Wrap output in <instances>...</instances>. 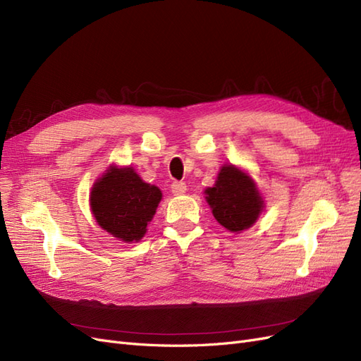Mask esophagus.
<instances>
[{
  "label": "esophagus",
  "mask_w": 361,
  "mask_h": 361,
  "mask_svg": "<svg viewBox=\"0 0 361 361\" xmlns=\"http://www.w3.org/2000/svg\"><path fill=\"white\" fill-rule=\"evenodd\" d=\"M185 191H187V183L185 182H173L171 183V192L174 195H182Z\"/></svg>",
  "instance_id": "34e87169"
}]
</instances>
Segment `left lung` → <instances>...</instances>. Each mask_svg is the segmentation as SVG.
<instances>
[{
  "label": "left lung",
  "instance_id": "obj_1",
  "mask_svg": "<svg viewBox=\"0 0 361 361\" xmlns=\"http://www.w3.org/2000/svg\"><path fill=\"white\" fill-rule=\"evenodd\" d=\"M204 192L215 220L231 232L248 228L264 207L253 180L233 166H224L216 183Z\"/></svg>",
  "mask_w": 361,
  "mask_h": 361
}]
</instances>
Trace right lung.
<instances>
[{
    "instance_id": "add662e5",
    "label": "right lung",
    "mask_w": 361,
    "mask_h": 361,
    "mask_svg": "<svg viewBox=\"0 0 361 361\" xmlns=\"http://www.w3.org/2000/svg\"><path fill=\"white\" fill-rule=\"evenodd\" d=\"M162 194L141 180L134 169L111 167L93 185L90 206L104 231L125 243L145 236Z\"/></svg>"
}]
</instances>
